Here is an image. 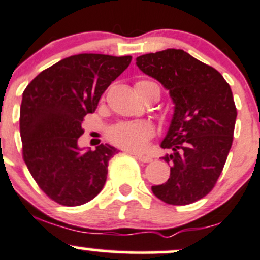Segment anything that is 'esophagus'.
Masks as SVG:
<instances>
[{"instance_id": "esophagus-1", "label": "esophagus", "mask_w": 260, "mask_h": 260, "mask_svg": "<svg viewBox=\"0 0 260 260\" xmlns=\"http://www.w3.org/2000/svg\"><path fill=\"white\" fill-rule=\"evenodd\" d=\"M135 155L138 160H141V162L143 163L152 162V157H149V155H144V154H135Z\"/></svg>"}]
</instances>
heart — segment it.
<instances>
[{"mask_svg": "<svg viewBox=\"0 0 260 260\" xmlns=\"http://www.w3.org/2000/svg\"><path fill=\"white\" fill-rule=\"evenodd\" d=\"M158 87L152 81H138L136 83V91L139 92L148 87ZM108 139L119 148L129 152H141L147 147L148 142L154 136V127L147 121L121 122L113 125L108 131Z\"/></svg>", "mask_w": 260, "mask_h": 260, "instance_id": "heart-1", "label": "heart"}]
</instances>
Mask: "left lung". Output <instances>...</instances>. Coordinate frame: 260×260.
Here are the masks:
<instances>
[{
	"label": "left lung",
	"instance_id": "8db88e82",
	"mask_svg": "<svg viewBox=\"0 0 260 260\" xmlns=\"http://www.w3.org/2000/svg\"><path fill=\"white\" fill-rule=\"evenodd\" d=\"M142 72L169 91L174 114L160 147L171 154V177L153 185L160 201L187 206L206 197L222 173L233 143L237 108L231 86L215 68L183 50L137 57Z\"/></svg>",
	"mask_w": 260,
	"mask_h": 260
}]
</instances>
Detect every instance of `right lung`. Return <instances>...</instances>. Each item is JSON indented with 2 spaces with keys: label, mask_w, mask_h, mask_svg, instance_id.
I'll return each instance as SVG.
<instances>
[{
  "label": "right lung",
  "mask_w": 260,
  "mask_h": 260,
  "mask_svg": "<svg viewBox=\"0 0 260 260\" xmlns=\"http://www.w3.org/2000/svg\"><path fill=\"white\" fill-rule=\"evenodd\" d=\"M132 61L131 56L81 53L46 68L26 87L20 109L22 157L38 187L66 207L93 199L107 179L117 151L100 144L78 148L82 122Z\"/></svg>",
  "instance_id": "right-lung-1"
}]
</instances>
